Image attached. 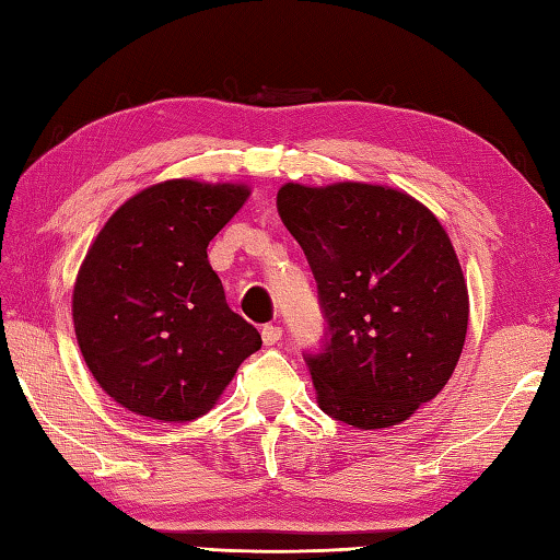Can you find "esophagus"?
<instances>
[{
  "label": "esophagus",
  "instance_id": "34e87169",
  "mask_svg": "<svg viewBox=\"0 0 560 560\" xmlns=\"http://www.w3.org/2000/svg\"><path fill=\"white\" fill-rule=\"evenodd\" d=\"M283 337V329L277 325H265L261 327V341H265V347H273V343H279Z\"/></svg>",
  "mask_w": 560,
  "mask_h": 560
}]
</instances>
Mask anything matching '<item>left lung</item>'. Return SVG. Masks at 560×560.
Segmentation results:
<instances>
[{"instance_id":"1","label":"left lung","mask_w":560,"mask_h":560,"mask_svg":"<svg viewBox=\"0 0 560 560\" xmlns=\"http://www.w3.org/2000/svg\"><path fill=\"white\" fill-rule=\"evenodd\" d=\"M279 217L317 281L327 335L305 353L317 404L363 431L389 428L447 385L469 295L443 225L399 189L287 183Z\"/></svg>"}]
</instances>
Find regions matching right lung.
Wrapping results in <instances>:
<instances>
[{
    "instance_id": "1",
    "label": "right lung",
    "mask_w": 560,
    "mask_h": 560,
    "mask_svg": "<svg viewBox=\"0 0 560 560\" xmlns=\"http://www.w3.org/2000/svg\"><path fill=\"white\" fill-rule=\"evenodd\" d=\"M247 185L165 180L127 199L89 247L71 295L83 361L105 395L156 421L205 416L259 331L225 303L207 247Z\"/></svg>"
}]
</instances>
